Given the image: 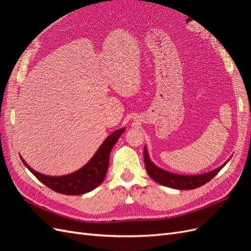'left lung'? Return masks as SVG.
Returning a JSON list of instances; mask_svg holds the SVG:
<instances>
[{
	"instance_id": "8db88e82",
	"label": "left lung",
	"mask_w": 251,
	"mask_h": 251,
	"mask_svg": "<svg viewBox=\"0 0 251 251\" xmlns=\"http://www.w3.org/2000/svg\"><path fill=\"white\" fill-rule=\"evenodd\" d=\"M143 158H144V164H146L147 172L149 173L150 177L151 179L156 181L159 184L172 187V188H176V189H194L204 185L205 183H207L208 181H210L212 178H214L216 175L224 168V165L227 162L226 161L223 165L219 166L218 169L211 171L209 173L197 175V176H182V175L166 172L156 166L153 162L151 161L146 148H144V151H143Z\"/></svg>"
}]
</instances>
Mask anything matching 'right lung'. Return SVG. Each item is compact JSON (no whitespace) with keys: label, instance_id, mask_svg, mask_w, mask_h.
Here are the masks:
<instances>
[{"label":"right lung","instance_id":"add662e5","mask_svg":"<svg viewBox=\"0 0 251 251\" xmlns=\"http://www.w3.org/2000/svg\"><path fill=\"white\" fill-rule=\"evenodd\" d=\"M125 132V128L113 132L109 135L100 148L97 150L95 155L91 158V160L82 168L76 172L60 177L46 176L35 172L23 160V163L26 165V168L31 172L34 176L39 179L43 184L51 188L59 194L64 195H82L93 191L103 181L107 171L109 168V158L112 148L115 146V143L119 137Z\"/></svg>","mask_w":251,"mask_h":251}]
</instances>
